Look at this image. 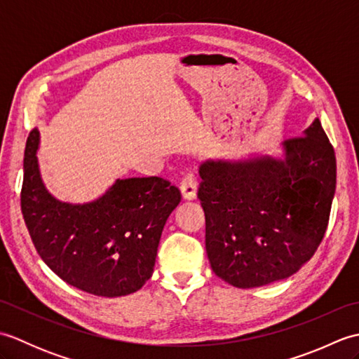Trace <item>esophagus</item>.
Wrapping results in <instances>:
<instances>
[{"label": "esophagus", "instance_id": "34e87169", "mask_svg": "<svg viewBox=\"0 0 359 359\" xmlns=\"http://www.w3.org/2000/svg\"><path fill=\"white\" fill-rule=\"evenodd\" d=\"M180 193L185 201H193L196 199L197 188H196V177L191 171L185 174V177L180 182Z\"/></svg>", "mask_w": 359, "mask_h": 359}]
</instances>
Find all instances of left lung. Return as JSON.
Segmentation results:
<instances>
[{
    "instance_id": "obj_1",
    "label": "left lung",
    "mask_w": 359,
    "mask_h": 359,
    "mask_svg": "<svg viewBox=\"0 0 359 359\" xmlns=\"http://www.w3.org/2000/svg\"><path fill=\"white\" fill-rule=\"evenodd\" d=\"M284 158L207 160L197 197L211 269L238 288L292 276L321 243L337 188V158L321 121L282 143Z\"/></svg>"
}]
</instances>
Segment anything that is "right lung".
I'll use <instances>...</instances> for the list:
<instances>
[{"mask_svg":"<svg viewBox=\"0 0 359 359\" xmlns=\"http://www.w3.org/2000/svg\"><path fill=\"white\" fill-rule=\"evenodd\" d=\"M30 131L25 151L21 211L38 255L67 284L117 297L143 287L154 271L166 219L180 202L179 188L162 177L117 179L94 202H60L46 189Z\"/></svg>","mask_w":359,"mask_h":359,"instance_id":"add662e5","label":"right lung"}]
</instances>
